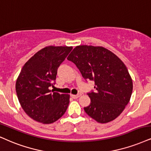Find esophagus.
I'll return each mask as SVG.
<instances>
[{
    "instance_id": "obj_1",
    "label": "esophagus",
    "mask_w": 151,
    "mask_h": 151,
    "mask_svg": "<svg viewBox=\"0 0 151 151\" xmlns=\"http://www.w3.org/2000/svg\"><path fill=\"white\" fill-rule=\"evenodd\" d=\"M72 97L73 99H78V97H80V96H81V94H72Z\"/></svg>"
}]
</instances>
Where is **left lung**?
Wrapping results in <instances>:
<instances>
[{"mask_svg": "<svg viewBox=\"0 0 151 151\" xmlns=\"http://www.w3.org/2000/svg\"><path fill=\"white\" fill-rule=\"evenodd\" d=\"M67 59L76 65L85 80L94 81L85 113L99 123L117 118L129 103L133 83L127 67L114 53L101 46L78 45Z\"/></svg>", "mask_w": 151, "mask_h": 151, "instance_id": "left-lung-1", "label": "left lung"}]
</instances>
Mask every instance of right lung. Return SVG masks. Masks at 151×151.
I'll use <instances>...</instances> for the list:
<instances>
[{
	"label": "right lung",
	"instance_id": "right-lung-1",
	"mask_svg": "<svg viewBox=\"0 0 151 151\" xmlns=\"http://www.w3.org/2000/svg\"><path fill=\"white\" fill-rule=\"evenodd\" d=\"M70 46H47L28 60L17 77L16 92L20 105L33 120L51 124L66 112L70 95L50 93L57 68L71 51Z\"/></svg>",
	"mask_w": 151,
	"mask_h": 151
}]
</instances>
